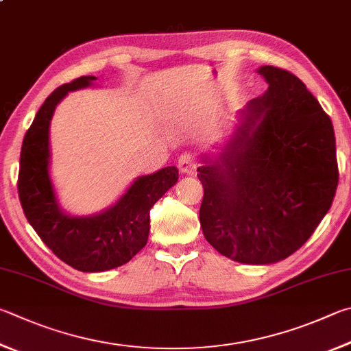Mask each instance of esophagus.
<instances>
[{"mask_svg": "<svg viewBox=\"0 0 351 351\" xmlns=\"http://www.w3.org/2000/svg\"><path fill=\"white\" fill-rule=\"evenodd\" d=\"M178 167L182 173H192L196 169V158L192 152H186L180 158H178Z\"/></svg>", "mask_w": 351, "mask_h": 351, "instance_id": "obj_1", "label": "esophagus"}]
</instances>
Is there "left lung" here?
Segmentation results:
<instances>
[{
    "mask_svg": "<svg viewBox=\"0 0 351 351\" xmlns=\"http://www.w3.org/2000/svg\"><path fill=\"white\" fill-rule=\"evenodd\" d=\"M259 73L269 90L248 103L218 159L197 169L204 237L242 264L278 263L299 250L339 182L333 124L317 99L289 70L264 66Z\"/></svg>",
    "mask_w": 351,
    "mask_h": 351,
    "instance_id": "left-lung-1",
    "label": "left lung"
}]
</instances>
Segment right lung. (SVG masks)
I'll return each instance as SVG.
<instances>
[{"instance_id":"obj_1","label":"right lung","mask_w":351,"mask_h":351,"mask_svg":"<svg viewBox=\"0 0 351 351\" xmlns=\"http://www.w3.org/2000/svg\"><path fill=\"white\" fill-rule=\"evenodd\" d=\"M80 76L49 95L25 132L18 173V196L29 224L62 263L81 271L119 267L147 244L150 208L178 181L175 165L138 178L127 193L106 212L72 218L58 207L49 176V125L56 104L67 92L92 84Z\"/></svg>"}]
</instances>
